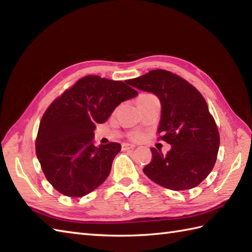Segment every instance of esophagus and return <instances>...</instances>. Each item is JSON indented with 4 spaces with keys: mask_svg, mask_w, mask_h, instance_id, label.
<instances>
[{
    "mask_svg": "<svg viewBox=\"0 0 252 252\" xmlns=\"http://www.w3.org/2000/svg\"><path fill=\"white\" fill-rule=\"evenodd\" d=\"M134 147H135V145H133V144H127V143L122 144V151H127V149H133Z\"/></svg>",
    "mask_w": 252,
    "mask_h": 252,
    "instance_id": "esophagus-1",
    "label": "esophagus"
}]
</instances>
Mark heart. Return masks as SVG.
Listing matches in <instances>:
<instances>
[{"instance_id":"heart-1","label":"heart","mask_w":252,"mask_h":252,"mask_svg":"<svg viewBox=\"0 0 252 252\" xmlns=\"http://www.w3.org/2000/svg\"><path fill=\"white\" fill-rule=\"evenodd\" d=\"M134 138H140L141 137V135L140 134H134V136H133Z\"/></svg>"}]
</instances>
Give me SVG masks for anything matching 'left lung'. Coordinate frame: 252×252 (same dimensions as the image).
<instances>
[{
    "label": "left lung",
    "mask_w": 252,
    "mask_h": 252,
    "mask_svg": "<svg viewBox=\"0 0 252 252\" xmlns=\"http://www.w3.org/2000/svg\"><path fill=\"white\" fill-rule=\"evenodd\" d=\"M151 92L161 104L158 133L170 144L163 155L152 148L153 159L143 169L149 179L172 190L194 189L215 167L220 135L205 98L183 78L162 69L127 81Z\"/></svg>",
    "instance_id": "left-lung-1"
}]
</instances>
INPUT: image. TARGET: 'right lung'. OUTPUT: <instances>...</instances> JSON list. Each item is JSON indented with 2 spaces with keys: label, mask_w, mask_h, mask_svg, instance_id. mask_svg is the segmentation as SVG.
Instances as JSON below:
<instances>
[{
  "label": "right lung",
  "mask_w": 252,
  "mask_h": 252,
  "mask_svg": "<svg viewBox=\"0 0 252 252\" xmlns=\"http://www.w3.org/2000/svg\"><path fill=\"white\" fill-rule=\"evenodd\" d=\"M137 94L127 80L87 76L49 106L40 122L35 153L56 190L82 197L104 183L121 145L109 143L96 147V125L106 122L117 106Z\"/></svg>",
  "instance_id": "add662e5"
}]
</instances>
